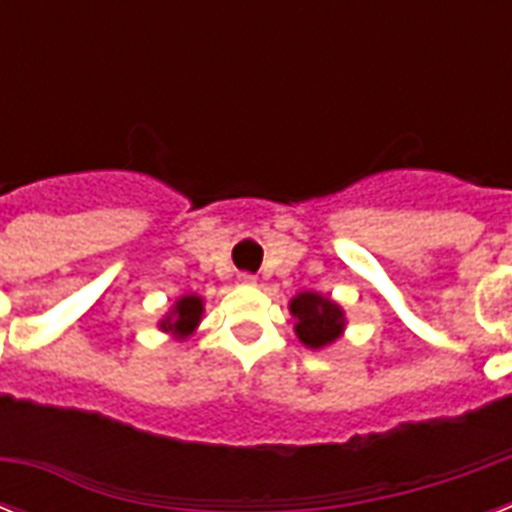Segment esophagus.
I'll use <instances>...</instances> for the list:
<instances>
[{
	"label": "esophagus",
	"mask_w": 512,
	"mask_h": 512,
	"mask_svg": "<svg viewBox=\"0 0 512 512\" xmlns=\"http://www.w3.org/2000/svg\"><path fill=\"white\" fill-rule=\"evenodd\" d=\"M239 284H244V287H255V276H252V273H239Z\"/></svg>",
	"instance_id": "34e87169"
}]
</instances>
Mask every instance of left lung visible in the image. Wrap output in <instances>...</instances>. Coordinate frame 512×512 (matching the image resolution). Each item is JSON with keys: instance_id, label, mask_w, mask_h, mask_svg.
<instances>
[{"instance_id": "left-lung-1", "label": "left lung", "mask_w": 512, "mask_h": 512, "mask_svg": "<svg viewBox=\"0 0 512 512\" xmlns=\"http://www.w3.org/2000/svg\"><path fill=\"white\" fill-rule=\"evenodd\" d=\"M289 313L295 319V335L305 348L321 350L337 342L348 327L345 311L329 295L305 289L289 300Z\"/></svg>"}]
</instances>
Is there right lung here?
Listing matches in <instances>:
<instances>
[{"label": "right lung", "mask_w": 512, "mask_h": 512, "mask_svg": "<svg viewBox=\"0 0 512 512\" xmlns=\"http://www.w3.org/2000/svg\"><path fill=\"white\" fill-rule=\"evenodd\" d=\"M201 319H204V297L188 292V295L177 297L170 311L159 319V329L175 340H188L199 329Z\"/></svg>", "instance_id": "right-lung-1"}]
</instances>
